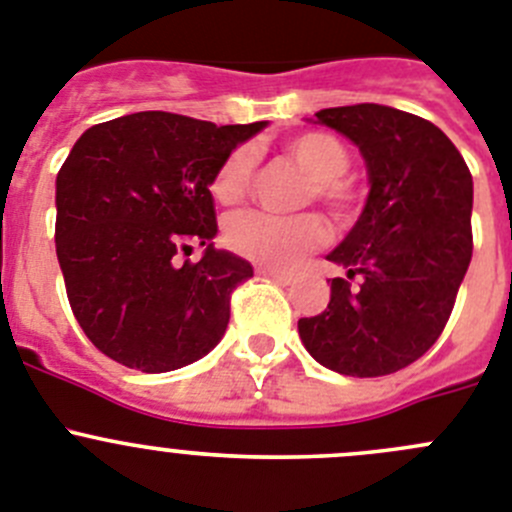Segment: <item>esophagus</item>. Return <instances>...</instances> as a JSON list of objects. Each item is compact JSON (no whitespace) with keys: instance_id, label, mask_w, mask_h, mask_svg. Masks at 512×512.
<instances>
[{"instance_id":"34e87169","label":"esophagus","mask_w":512,"mask_h":512,"mask_svg":"<svg viewBox=\"0 0 512 512\" xmlns=\"http://www.w3.org/2000/svg\"><path fill=\"white\" fill-rule=\"evenodd\" d=\"M257 275H262V278L273 280V283L278 285H288L290 283V275L288 273H278V270H267V267H257Z\"/></svg>"}]
</instances>
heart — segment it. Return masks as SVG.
<instances>
[{"instance_id": "obj_1", "label": "heart", "mask_w": 512, "mask_h": 512, "mask_svg": "<svg viewBox=\"0 0 512 512\" xmlns=\"http://www.w3.org/2000/svg\"><path fill=\"white\" fill-rule=\"evenodd\" d=\"M285 153L311 176L308 196L329 206L331 214H352L357 206V193L344 181L349 170V153L342 142L326 132H303L285 142ZM252 170H255V155L250 147H237L234 153H229L211 181L214 199L219 204H237L250 188ZM224 237L239 257L267 270H290L308 252L326 245L329 227L316 214L278 216L267 211H239L229 216Z\"/></svg>"}]
</instances>
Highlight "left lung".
<instances>
[{
  "instance_id": "8db88e82",
  "label": "left lung",
  "mask_w": 512,
  "mask_h": 512,
  "mask_svg": "<svg viewBox=\"0 0 512 512\" xmlns=\"http://www.w3.org/2000/svg\"><path fill=\"white\" fill-rule=\"evenodd\" d=\"M316 122L359 147L370 193L326 255L347 278L331 280L326 311L298 321V334L339 375H390L434 347L449 321L472 260V173L454 142L416 114L354 104L321 109Z\"/></svg>"
}]
</instances>
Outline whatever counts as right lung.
Wrapping results in <instances>:
<instances>
[{
	"instance_id": "right-lung-1",
	"label": "right lung",
	"mask_w": 512,
	"mask_h": 512,
	"mask_svg": "<svg viewBox=\"0 0 512 512\" xmlns=\"http://www.w3.org/2000/svg\"><path fill=\"white\" fill-rule=\"evenodd\" d=\"M267 122L137 112L89 127L55 178V252L78 326L142 372L186 367L219 344L252 265L216 250L211 181ZM193 244L199 263L177 262Z\"/></svg>"
}]
</instances>
